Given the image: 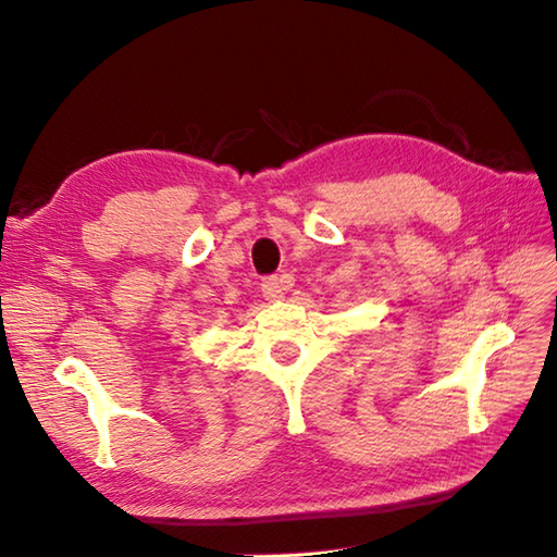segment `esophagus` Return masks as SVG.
<instances>
[{
    "label": "esophagus",
    "mask_w": 557,
    "mask_h": 557,
    "mask_svg": "<svg viewBox=\"0 0 557 557\" xmlns=\"http://www.w3.org/2000/svg\"><path fill=\"white\" fill-rule=\"evenodd\" d=\"M294 284V277L292 275H268L263 277L261 282V292L268 301H275V299H282L284 292H287Z\"/></svg>",
    "instance_id": "1"
}]
</instances>
